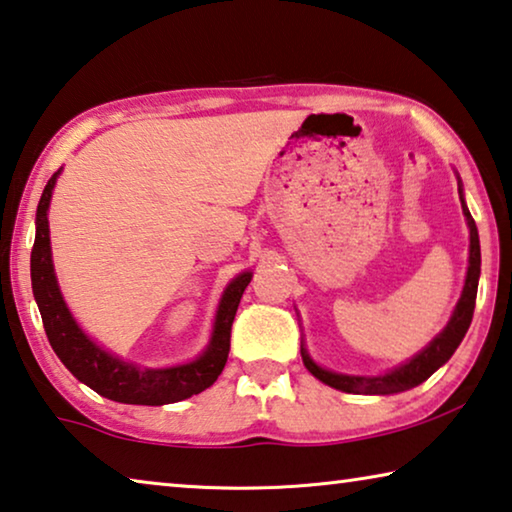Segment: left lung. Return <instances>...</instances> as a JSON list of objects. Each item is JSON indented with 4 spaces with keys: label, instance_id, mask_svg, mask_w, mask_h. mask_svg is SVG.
Returning <instances> with one entry per match:
<instances>
[{
    "label": "left lung",
    "instance_id": "obj_1",
    "mask_svg": "<svg viewBox=\"0 0 512 512\" xmlns=\"http://www.w3.org/2000/svg\"><path fill=\"white\" fill-rule=\"evenodd\" d=\"M458 195H460V206H463V215L469 226V265H467L463 292H460L458 304L454 308V313H451L445 329L435 335V338L422 351H417L413 358H408L406 363H401L388 372L374 374V376L340 374V372L326 370V367L317 365L311 358V354H308V349L301 345V358H304L306 370L311 372L315 379L331 385L335 390L351 392V395H397V392H404L424 383L435 370H440V367L454 356V351L465 338L469 324H472L476 290H479V276H481L479 231H476L472 213H469V208L465 204L463 181L460 179H458Z\"/></svg>",
    "mask_w": 512,
    "mask_h": 512
}]
</instances>
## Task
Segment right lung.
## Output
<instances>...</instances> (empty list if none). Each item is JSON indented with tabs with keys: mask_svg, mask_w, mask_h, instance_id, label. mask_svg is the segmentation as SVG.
<instances>
[{
	"mask_svg": "<svg viewBox=\"0 0 512 512\" xmlns=\"http://www.w3.org/2000/svg\"><path fill=\"white\" fill-rule=\"evenodd\" d=\"M61 170L47 181L36 211V242L31 249V288L43 317L49 345L61 363L81 383L97 395L136 406H163L199 395L211 388L222 374L231 347V324L236 317L240 297L251 281V272H242L224 288L215 311V322L206 349L195 360L172 367H140L131 360L99 347L67 308L58 288L52 242H49V201Z\"/></svg>",
	"mask_w": 512,
	"mask_h": 512,
	"instance_id": "add662e5",
	"label": "right lung"
}]
</instances>
